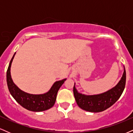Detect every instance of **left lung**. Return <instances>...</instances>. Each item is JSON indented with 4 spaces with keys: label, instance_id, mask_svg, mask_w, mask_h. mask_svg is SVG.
I'll return each instance as SVG.
<instances>
[{
    "label": "left lung",
    "instance_id": "8db88e82",
    "mask_svg": "<svg viewBox=\"0 0 133 133\" xmlns=\"http://www.w3.org/2000/svg\"><path fill=\"white\" fill-rule=\"evenodd\" d=\"M126 79L124 68L123 76L116 86L106 92L96 95H85L78 92L74 84L73 92L76 103L79 108L89 112H99L106 110L112 106L121 96L125 88Z\"/></svg>",
    "mask_w": 133,
    "mask_h": 133
}]
</instances>
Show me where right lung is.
<instances>
[{
	"label": "right lung",
	"mask_w": 133,
	"mask_h": 133,
	"mask_svg": "<svg viewBox=\"0 0 133 133\" xmlns=\"http://www.w3.org/2000/svg\"><path fill=\"white\" fill-rule=\"evenodd\" d=\"M15 54L9 63L7 71V83L9 92L15 100L23 108L34 112L47 110L54 105L57 92L66 79L54 82L49 91L42 94H31L22 91L14 83L10 75V67Z\"/></svg>",
	"instance_id": "obj_1"
}]
</instances>
